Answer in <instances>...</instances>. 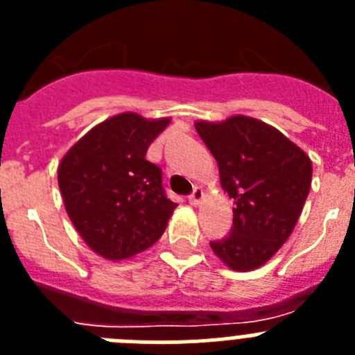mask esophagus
I'll use <instances>...</instances> for the list:
<instances>
[{
	"label": "esophagus",
	"instance_id": "34e87169",
	"mask_svg": "<svg viewBox=\"0 0 355 355\" xmlns=\"http://www.w3.org/2000/svg\"><path fill=\"white\" fill-rule=\"evenodd\" d=\"M202 199H205V192H202L200 188H196L192 196L188 197V200H190V205L192 206H199L200 202H202Z\"/></svg>",
	"mask_w": 355,
	"mask_h": 355
}]
</instances>
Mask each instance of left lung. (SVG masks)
<instances>
[{
	"label": "left lung",
	"instance_id": "8db88e82",
	"mask_svg": "<svg viewBox=\"0 0 355 355\" xmlns=\"http://www.w3.org/2000/svg\"><path fill=\"white\" fill-rule=\"evenodd\" d=\"M196 130L234 199L231 233L209 247L231 270H256L293 233L311 188V159L274 126L247 115L197 121Z\"/></svg>",
	"mask_w": 355,
	"mask_h": 355
}]
</instances>
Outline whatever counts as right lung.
Returning a JSON list of instances; mask_svg holds the SVG:
<instances>
[{
  "label": "right lung",
  "mask_w": 355,
  "mask_h": 355,
  "mask_svg": "<svg viewBox=\"0 0 355 355\" xmlns=\"http://www.w3.org/2000/svg\"><path fill=\"white\" fill-rule=\"evenodd\" d=\"M171 119L124 112L99 122L58 165L65 211L83 241L108 261L153 247L178 205L162 187V168L146 159Z\"/></svg>",
  "instance_id": "right-lung-1"
}]
</instances>
